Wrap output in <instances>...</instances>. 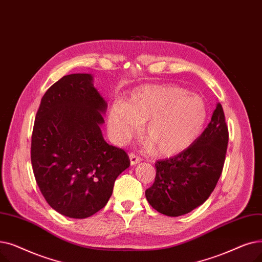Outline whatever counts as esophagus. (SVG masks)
Segmentation results:
<instances>
[{
  "label": "esophagus",
  "mask_w": 262,
  "mask_h": 262,
  "mask_svg": "<svg viewBox=\"0 0 262 262\" xmlns=\"http://www.w3.org/2000/svg\"><path fill=\"white\" fill-rule=\"evenodd\" d=\"M129 158H130L131 165H136V164L140 163V162H141V158L138 155H135L134 152H130L129 154Z\"/></svg>",
  "instance_id": "esophagus-1"
}]
</instances>
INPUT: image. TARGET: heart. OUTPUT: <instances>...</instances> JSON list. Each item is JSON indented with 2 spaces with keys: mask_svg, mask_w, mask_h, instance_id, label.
Listing matches in <instances>:
<instances>
[{
  "mask_svg": "<svg viewBox=\"0 0 262 262\" xmlns=\"http://www.w3.org/2000/svg\"><path fill=\"white\" fill-rule=\"evenodd\" d=\"M208 110L202 97L176 85H147L123 105L108 112L107 124L118 141H126L144 126L145 140L161 157H172L191 147L201 136Z\"/></svg>",
  "mask_w": 262,
  "mask_h": 262,
  "instance_id": "b5f03b06",
  "label": "heart"
}]
</instances>
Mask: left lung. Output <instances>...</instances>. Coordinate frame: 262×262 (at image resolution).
I'll return each mask as SVG.
<instances>
[{"label":"left lung","mask_w":262,"mask_h":262,"mask_svg":"<svg viewBox=\"0 0 262 262\" xmlns=\"http://www.w3.org/2000/svg\"><path fill=\"white\" fill-rule=\"evenodd\" d=\"M228 127L221 103L195 143L156 163V179L145 194L158 212L180 216L203 205L215 189L225 163Z\"/></svg>","instance_id":"1"}]
</instances>
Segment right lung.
I'll use <instances>...</instances> for the list:
<instances>
[{"mask_svg": "<svg viewBox=\"0 0 262 262\" xmlns=\"http://www.w3.org/2000/svg\"><path fill=\"white\" fill-rule=\"evenodd\" d=\"M87 73L68 74L43 95L32 133L31 161L39 190L58 213L86 219L101 210L130 166L102 138L107 104Z\"/></svg>", "mask_w": 262, "mask_h": 262, "instance_id": "right-lung-1", "label": "right lung"}]
</instances>
